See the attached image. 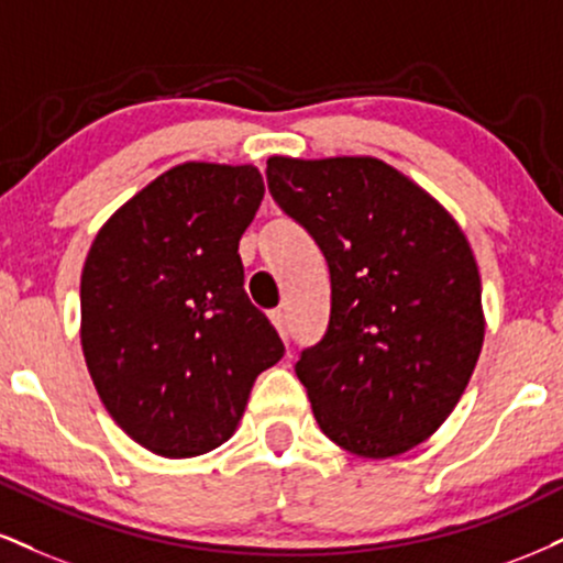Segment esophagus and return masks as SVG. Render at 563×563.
<instances>
[{
	"instance_id": "obj_1",
	"label": "esophagus",
	"mask_w": 563,
	"mask_h": 563,
	"mask_svg": "<svg viewBox=\"0 0 563 563\" xmlns=\"http://www.w3.org/2000/svg\"><path fill=\"white\" fill-rule=\"evenodd\" d=\"M269 320H273V324L277 328V333H280L283 341H290V322H288V314L283 309H275L273 314H269Z\"/></svg>"
}]
</instances>
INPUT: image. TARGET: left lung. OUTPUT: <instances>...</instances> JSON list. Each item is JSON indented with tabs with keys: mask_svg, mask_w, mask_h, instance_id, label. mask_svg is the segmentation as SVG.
I'll return each instance as SVG.
<instances>
[{
	"mask_svg": "<svg viewBox=\"0 0 563 563\" xmlns=\"http://www.w3.org/2000/svg\"><path fill=\"white\" fill-rule=\"evenodd\" d=\"M267 186L330 269L328 330L296 362L317 424L356 456L415 449L459 404L483 349L462 228L372 157H269Z\"/></svg>",
	"mask_w": 563,
	"mask_h": 563,
	"instance_id": "1",
	"label": "left lung"
}]
</instances>
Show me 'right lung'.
Segmentation results:
<instances>
[{
    "label": "right lung",
    "instance_id": "1",
    "mask_svg": "<svg viewBox=\"0 0 563 563\" xmlns=\"http://www.w3.org/2000/svg\"><path fill=\"white\" fill-rule=\"evenodd\" d=\"M252 165L186 162L110 217L80 275V343L101 404L146 451L199 456L233 435L256 375L286 354L243 290Z\"/></svg>",
    "mask_w": 563,
    "mask_h": 563
}]
</instances>
